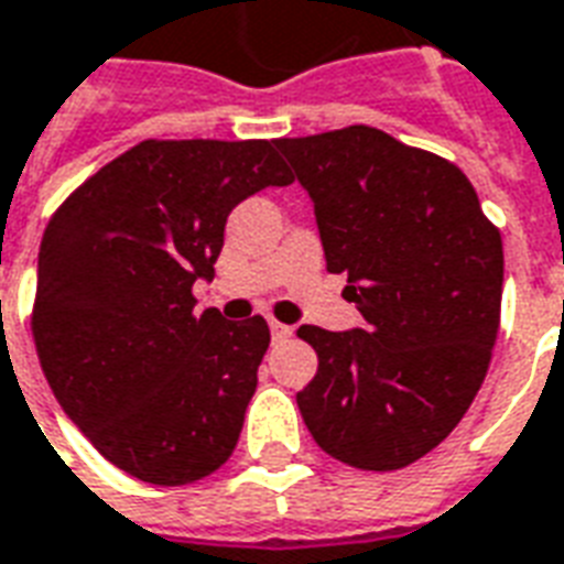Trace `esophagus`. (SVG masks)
<instances>
[{
	"label": "esophagus",
	"mask_w": 564,
	"mask_h": 564,
	"mask_svg": "<svg viewBox=\"0 0 564 564\" xmlns=\"http://www.w3.org/2000/svg\"><path fill=\"white\" fill-rule=\"evenodd\" d=\"M269 328H271V337H274V340H286V337H293V328H290V325L278 323V319H269Z\"/></svg>",
	"instance_id": "34e87169"
}]
</instances>
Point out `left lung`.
<instances>
[{
    "label": "left lung",
    "mask_w": 564,
    "mask_h": 564,
    "mask_svg": "<svg viewBox=\"0 0 564 564\" xmlns=\"http://www.w3.org/2000/svg\"><path fill=\"white\" fill-rule=\"evenodd\" d=\"M314 203L325 269L361 328L302 325L319 370L295 394L325 454L391 473L433 452L484 382L502 307V236L469 178L386 131L274 140Z\"/></svg>",
    "instance_id": "left-lung-1"
}]
</instances>
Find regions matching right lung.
I'll list each match as a JSON object with an SVG mask.
<instances>
[{"instance_id":"obj_1","label":"right lung","mask_w":564,"mask_h":564,"mask_svg":"<svg viewBox=\"0 0 564 564\" xmlns=\"http://www.w3.org/2000/svg\"><path fill=\"white\" fill-rule=\"evenodd\" d=\"M293 185L274 140H145L50 218L32 335L53 394L98 452L145 484L218 469L269 349L262 316L194 314L241 199Z\"/></svg>"}]
</instances>
